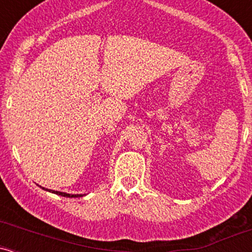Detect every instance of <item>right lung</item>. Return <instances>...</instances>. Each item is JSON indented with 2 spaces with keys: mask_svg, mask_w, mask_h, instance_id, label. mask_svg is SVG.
<instances>
[{
  "mask_svg": "<svg viewBox=\"0 0 252 252\" xmlns=\"http://www.w3.org/2000/svg\"><path fill=\"white\" fill-rule=\"evenodd\" d=\"M41 187V186H40ZM42 189L45 190H48V192H52L54 193V194H58V195H62V196H66V198H79V196H83L84 194H68V193H65V192H58V190H52V189Z\"/></svg>",
  "mask_w": 252,
  "mask_h": 252,
  "instance_id": "obj_1",
  "label": "right lung"
}]
</instances>
